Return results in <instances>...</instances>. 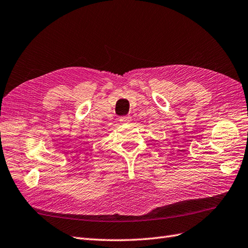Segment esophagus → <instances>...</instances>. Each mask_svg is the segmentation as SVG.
I'll use <instances>...</instances> for the list:
<instances>
[{
    "label": "esophagus",
    "instance_id": "obj_1",
    "mask_svg": "<svg viewBox=\"0 0 248 248\" xmlns=\"http://www.w3.org/2000/svg\"><path fill=\"white\" fill-rule=\"evenodd\" d=\"M120 122L122 123H130L131 122V117L129 116H123L120 118Z\"/></svg>",
    "mask_w": 248,
    "mask_h": 248
}]
</instances>
